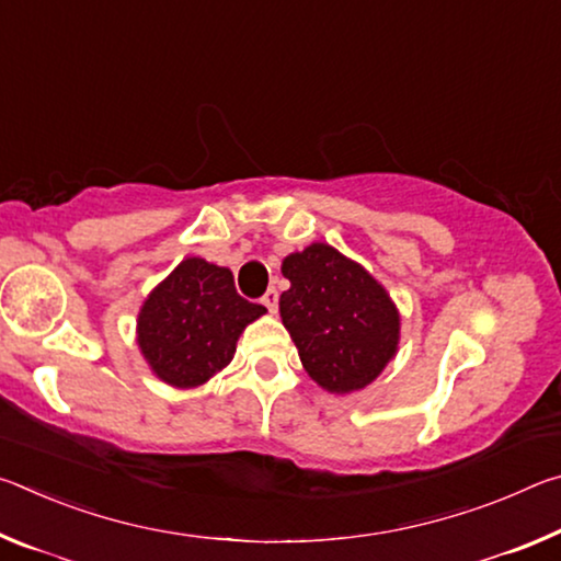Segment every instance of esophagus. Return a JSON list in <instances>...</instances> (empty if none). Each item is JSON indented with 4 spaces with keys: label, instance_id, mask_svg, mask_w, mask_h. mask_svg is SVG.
Returning <instances> with one entry per match:
<instances>
[{
    "label": "esophagus",
    "instance_id": "34e87169",
    "mask_svg": "<svg viewBox=\"0 0 561 561\" xmlns=\"http://www.w3.org/2000/svg\"><path fill=\"white\" fill-rule=\"evenodd\" d=\"M262 304H264V307H267V309L272 311V314H274V311H277V304H279V294H277V289L272 287V289L264 291Z\"/></svg>",
    "mask_w": 561,
    "mask_h": 561
}]
</instances>
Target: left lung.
Instances as JSON below:
<instances>
[{
	"label": "left lung",
	"instance_id": "obj_1",
	"mask_svg": "<svg viewBox=\"0 0 561 561\" xmlns=\"http://www.w3.org/2000/svg\"><path fill=\"white\" fill-rule=\"evenodd\" d=\"M289 289L279 314L307 374L331 393L374 381L398 346V311L360 264L329 244H311L282 264Z\"/></svg>",
	"mask_w": 561,
	"mask_h": 561
}]
</instances>
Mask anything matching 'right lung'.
<instances>
[{"label": "right lung", "instance_id": "1", "mask_svg": "<svg viewBox=\"0 0 561 561\" xmlns=\"http://www.w3.org/2000/svg\"><path fill=\"white\" fill-rule=\"evenodd\" d=\"M264 311L237 294L230 270L190 257L146 299L138 346L158 378L193 388L230 364L242 329Z\"/></svg>", "mask_w": 561, "mask_h": 561}]
</instances>
